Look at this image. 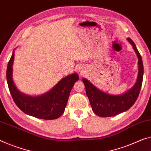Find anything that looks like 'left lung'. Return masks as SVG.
<instances>
[{"label":"left lung","instance_id":"8db88e82","mask_svg":"<svg viewBox=\"0 0 151 151\" xmlns=\"http://www.w3.org/2000/svg\"><path fill=\"white\" fill-rule=\"evenodd\" d=\"M127 40L131 44L138 59L137 80L131 89L122 94H109L97 88L87 79L82 78L86 95L89 99L92 109L94 113L100 117H112L127 111L135 103L140 93L144 73L142 57L134 42L129 38H127Z\"/></svg>","mask_w":151,"mask_h":151}]
</instances>
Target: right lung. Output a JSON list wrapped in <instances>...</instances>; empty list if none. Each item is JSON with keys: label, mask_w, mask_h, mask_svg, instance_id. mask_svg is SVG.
Segmentation results:
<instances>
[{"label": "right lung", "mask_w": 151, "mask_h": 151, "mask_svg": "<svg viewBox=\"0 0 151 151\" xmlns=\"http://www.w3.org/2000/svg\"><path fill=\"white\" fill-rule=\"evenodd\" d=\"M15 49L8 63L6 81L14 102L25 114L43 119H55L62 115L74 83L79 80L76 73L61 79L51 90L39 96L22 93L14 84L13 65Z\"/></svg>", "instance_id": "add662e5"}]
</instances>
